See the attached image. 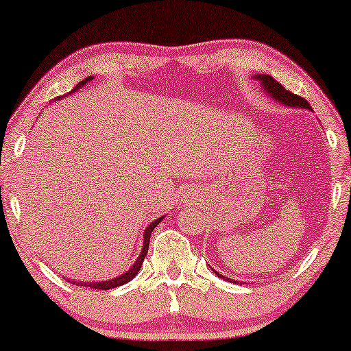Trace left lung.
Wrapping results in <instances>:
<instances>
[{
    "label": "left lung",
    "mask_w": 351,
    "mask_h": 351,
    "mask_svg": "<svg viewBox=\"0 0 351 351\" xmlns=\"http://www.w3.org/2000/svg\"><path fill=\"white\" fill-rule=\"evenodd\" d=\"M257 78L262 83L263 88H265L267 93L270 94L273 99L280 100L281 104H285L286 107H297V108H308V110H311L310 104L306 102L304 97H300V95L289 93V90L285 89V86H282L281 83H278V81L275 78H271L270 75H258ZM215 275H219L220 278H225V276H222L217 271H215ZM227 280L230 281V278H227Z\"/></svg>",
    "instance_id": "obj_1"
}]
</instances>
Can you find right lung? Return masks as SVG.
I'll use <instances>...</instances> for the list:
<instances>
[{
  "instance_id": "obj_1",
  "label": "right lung",
  "mask_w": 351,
  "mask_h": 351,
  "mask_svg": "<svg viewBox=\"0 0 351 351\" xmlns=\"http://www.w3.org/2000/svg\"><path fill=\"white\" fill-rule=\"evenodd\" d=\"M90 80H93V76H89V78L83 80V81H81V83L76 84V88L71 89L70 93H75V90H78L80 88H83V86H84L86 83H88V81H90ZM57 99H60V97H57ZM161 219H162V217H161ZM161 219H156L155 222L150 223V225H148V227H147V230H145V234H143V249H142L141 256H138V258L136 261V263H134V265H132L131 270L126 271V273H124V275H121V276L114 278V280H110V281H99V282H90V285H88V286H89V287H93V289H104V291H105V289H113V287L123 286V285H126V282L131 281L132 278L137 275L138 270H141L143 258H145L147 252H148V246H150V234H152L153 230H155L156 225L161 222ZM76 285H78V286H83V282H76ZM84 285H86V282H84Z\"/></svg>"
}]
</instances>
